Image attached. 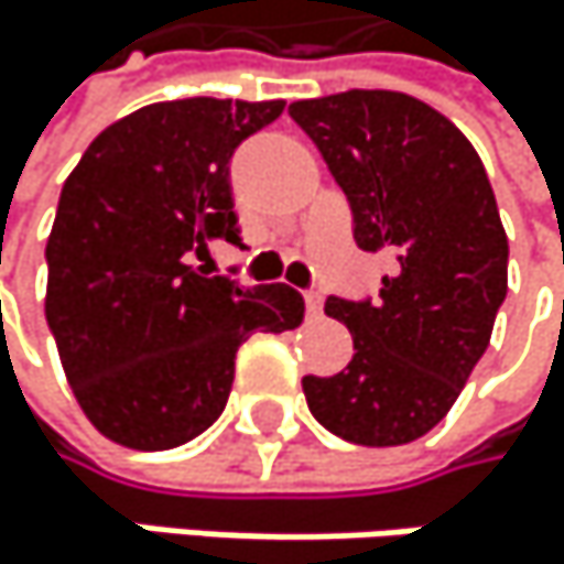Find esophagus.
<instances>
[{"label":"esophagus","instance_id":"esophagus-1","mask_svg":"<svg viewBox=\"0 0 564 564\" xmlns=\"http://www.w3.org/2000/svg\"><path fill=\"white\" fill-rule=\"evenodd\" d=\"M304 304H307V314H311V317H317V314L324 311V297H321L317 291H307V294H304Z\"/></svg>","mask_w":564,"mask_h":564}]
</instances>
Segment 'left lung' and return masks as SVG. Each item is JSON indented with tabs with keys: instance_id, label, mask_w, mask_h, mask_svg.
<instances>
[{
	"instance_id": "8db88e82",
	"label": "left lung",
	"mask_w": 564,
	"mask_h": 564,
	"mask_svg": "<svg viewBox=\"0 0 564 564\" xmlns=\"http://www.w3.org/2000/svg\"><path fill=\"white\" fill-rule=\"evenodd\" d=\"M288 112L344 189L357 247L394 257L375 304L327 297L354 357L330 378H304L307 408L354 445H408L458 401L508 294L488 173L452 119L408 93L347 89Z\"/></svg>"
}]
</instances>
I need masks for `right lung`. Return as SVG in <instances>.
I'll list each match as a JSON object with an SVG mask.
<instances>
[{"label":"right lung","instance_id":"obj_1","mask_svg":"<svg viewBox=\"0 0 564 564\" xmlns=\"http://www.w3.org/2000/svg\"><path fill=\"white\" fill-rule=\"evenodd\" d=\"M280 112L284 99L153 102L106 127L63 183L46 321L83 414L116 445H186L224 414L240 344L304 321L288 284L193 267L214 240L240 243L230 156Z\"/></svg>","mask_w":564,"mask_h":564}]
</instances>
